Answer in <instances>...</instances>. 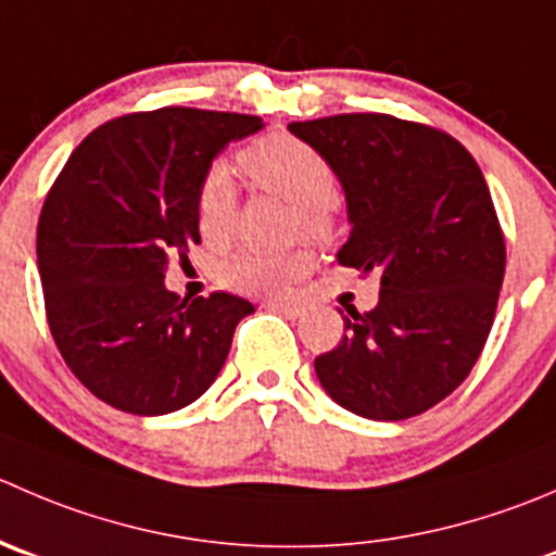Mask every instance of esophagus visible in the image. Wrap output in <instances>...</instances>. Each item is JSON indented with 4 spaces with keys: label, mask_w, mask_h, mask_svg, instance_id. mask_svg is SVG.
Returning a JSON list of instances; mask_svg holds the SVG:
<instances>
[{
    "label": "esophagus",
    "mask_w": 556,
    "mask_h": 556,
    "mask_svg": "<svg viewBox=\"0 0 556 556\" xmlns=\"http://www.w3.org/2000/svg\"><path fill=\"white\" fill-rule=\"evenodd\" d=\"M266 306L271 312H282V315H288V317H299L301 312H304V306L295 304V301H268Z\"/></svg>",
    "instance_id": "34e87169"
}]
</instances>
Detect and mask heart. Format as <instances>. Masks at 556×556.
Returning <instances> with one entry per match:
<instances>
[{"label":"heart","instance_id":"b5f03b06","mask_svg":"<svg viewBox=\"0 0 556 556\" xmlns=\"http://www.w3.org/2000/svg\"><path fill=\"white\" fill-rule=\"evenodd\" d=\"M247 176L274 192L299 214V230L312 239L328 233V201L337 192V176L328 160L293 135L274 132L241 152ZM236 214V181L225 165L203 174L195 195L198 230L206 241H223ZM309 271V255L295 252H241L225 263L223 282L241 293H282Z\"/></svg>","mask_w":556,"mask_h":556}]
</instances>
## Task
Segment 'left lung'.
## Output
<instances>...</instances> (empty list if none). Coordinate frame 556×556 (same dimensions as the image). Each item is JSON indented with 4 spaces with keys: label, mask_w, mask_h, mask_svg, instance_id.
Here are the masks:
<instances>
[{
    "label": "left lung",
    "mask_w": 556,
    "mask_h": 556,
    "mask_svg": "<svg viewBox=\"0 0 556 556\" xmlns=\"http://www.w3.org/2000/svg\"><path fill=\"white\" fill-rule=\"evenodd\" d=\"M328 160L348 203L342 266L380 274L371 312L315 358L328 396L371 421L443 402L476 366L497 309L505 239L486 179L451 135L386 113L288 124Z\"/></svg>",
    "instance_id": "1"
}]
</instances>
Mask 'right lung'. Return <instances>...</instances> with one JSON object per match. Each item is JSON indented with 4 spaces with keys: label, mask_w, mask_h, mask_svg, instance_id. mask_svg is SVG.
Returning <instances> with one entry per match:
<instances>
[{
    "label": "right lung",
    "mask_w": 556,
    "mask_h": 556,
    "mask_svg": "<svg viewBox=\"0 0 556 556\" xmlns=\"http://www.w3.org/2000/svg\"><path fill=\"white\" fill-rule=\"evenodd\" d=\"M257 116L160 108L86 135L42 206L37 268L48 326L73 375L111 407L165 415L208 391L255 306L230 293L181 301L174 255L201 244L195 195Z\"/></svg>",
    "instance_id": "1"
}]
</instances>
